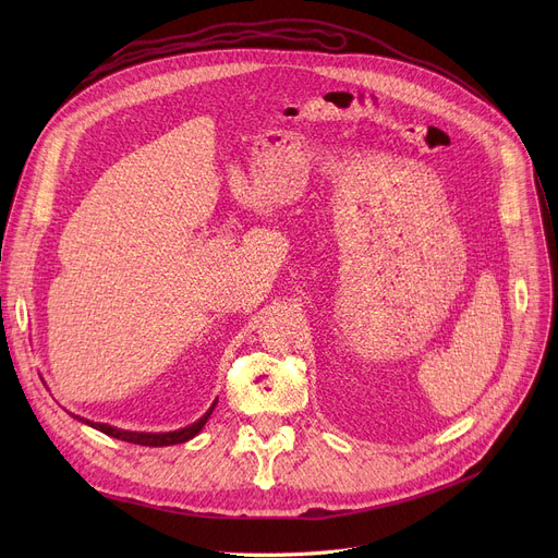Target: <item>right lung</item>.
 <instances>
[{"label":"right lung","instance_id":"obj_1","mask_svg":"<svg viewBox=\"0 0 558 558\" xmlns=\"http://www.w3.org/2000/svg\"><path fill=\"white\" fill-rule=\"evenodd\" d=\"M215 404H217V400L213 402V407H210L208 412H205L196 423H192V425H187V427H183V429H175V432H158V434H151V432H126V429H117V427H112V425H108V423H93V421H85V418L74 416V414H72V416L78 418V421L85 423V425H90V427H95V429H99V432L112 436V438H120V441L137 444V446H149V448H162V446L185 444V441H190V438H194V436L203 429V425L208 423Z\"/></svg>","mask_w":558,"mask_h":558}]
</instances>
